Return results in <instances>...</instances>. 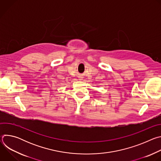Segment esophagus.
I'll use <instances>...</instances> for the list:
<instances>
[{
	"label": "esophagus",
	"instance_id": "esophagus-1",
	"mask_svg": "<svg viewBox=\"0 0 161 161\" xmlns=\"http://www.w3.org/2000/svg\"><path fill=\"white\" fill-rule=\"evenodd\" d=\"M80 80H81V78H80Z\"/></svg>",
	"mask_w": 161,
	"mask_h": 161
}]
</instances>
